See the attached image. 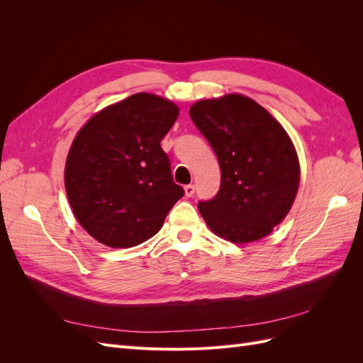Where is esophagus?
I'll list each match as a JSON object with an SVG mask.
<instances>
[{"label":"esophagus","instance_id":"esophagus-1","mask_svg":"<svg viewBox=\"0 0 363 363\" xmlns=\"http://www.w3.org/2000/svg\"><path fill=\"white\" fill-rule=\"evenodd\" d=\"M195 194V186L194 184H186L184 186V195L186 196H192Z\"/></svg>","mask_w":363,"mask_h":363}]
</instances>
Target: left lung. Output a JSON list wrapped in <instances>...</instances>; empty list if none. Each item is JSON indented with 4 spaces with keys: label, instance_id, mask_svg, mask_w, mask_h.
Wrapping results in <instances>:
<instances>
[{
    "label": "left lung",
    "instance_id": "left-lung-1",
    "mask_svg": "<svg viewBox=\"0 0 363 363\" xmlns=\"http://www.w3.org/2000/svg\"><path fill=\"white\" fill-rule=\"evenodd\" d=\"M189 115L221 168V188L199 211L212 232L235 244L265 238L291 211L300 163L277 119L248 96L196 101Z\"/></svg>",
    "mask_w": 363,
    "mask_h": 363
}]
</instances>
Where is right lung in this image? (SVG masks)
<instances>
[{
  "label": "right lung",
  "mask_w": 363,
  "mask_h": 363,
  "mask_svg": "<svg viewBox=\"0 0 363 363\" xmlns=\"http://www.w3.org/2000/svg\"><path fill=\"white\" fill-rule=\"evenodd\" d=\"M177 116L169 100L139 92L103 108L75 136L65 188L77 221L98 242H145L184 195L160 147Z\"/></svg>",
  "instance_id": "obj_1"
}]
</instances>
